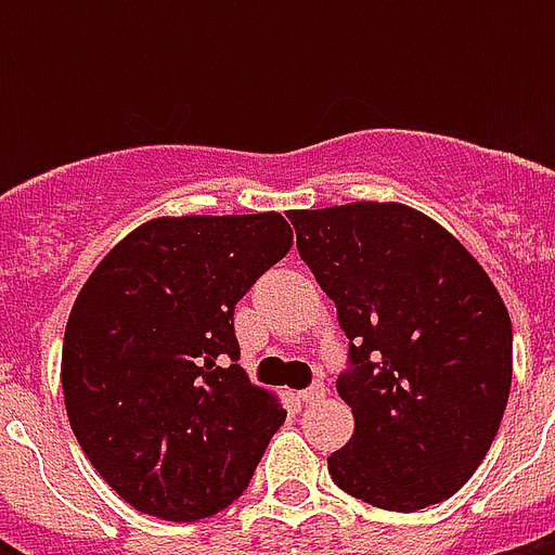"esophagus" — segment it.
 Listing matches in <instances>:
<instances>
[{"label": "esophagus", "instance_id": "obj_1", "mask_svg": "<svg viewBox=\"0 0 555 555\" xmlns=\"http://www.w3.org/2000/svg\"><path fill=\"white\" fill-rule=\"evenodd\" d=\"M325 391H328V388H325V383H320V379H317L313 386H308L305 391H299V400H302V403H317V400H322V397H325Z\"/></svg>", "mask_w": 555, "mask_h": 555}]
</instances>
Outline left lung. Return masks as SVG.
Returning a JSON list of instances; mask_svg holds the SVG:
<instances>
[{
    "mask_svg": "<svg viewBox=\"0 0 555 555\" xmlns=\"http://www.w3.org/2000/svg\"><path fill=\"white\" fill-rule=\"evenodd\" d=\"M287 216L348 337L337 391L354 435L328 457L334 483L395 513L455 495L490 452L513 383V325L492 279L397 201Z\"/></svg>",
    "mask_w": 555,
    "mask_h": 555,
    "instance_id": "left-lung-1",
    "label": "left lung"
}]
</instances>
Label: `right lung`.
<instances>
[{"mask_svg":"<svg viewBox=\"0 0 555 555\" xmlns=\"http://www.w3.org/2000/svg\"><path fill=\"white\" fill-rule=\"evenodd\" d=\"M291 244L279 212L164 216L86 279L65 325V412L134 509L198 521L247 490L287 412L235 365L233 311Z\"/></svg>","mask_w":555,"mask_h":555,"instance_id":"obj_1","label":"right lung"}]
</instances>
